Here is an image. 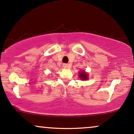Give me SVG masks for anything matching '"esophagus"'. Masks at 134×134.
<instances>
[{
    "mask_svg": "<svg viewBox=\"0 0 134 134\" xmlns=\"http://www.w3.org/2000/svg\"><path fill=\"white\" fill-rule=\"evenodd\" d=\"M63 66L64 68H66V69H69L71 68V65H70V64H63Z\"/></svg>",
    "mask_w": 134,
    "mask_h": 134,
    "instance_id": "34e87169",
    "label": "esophagus"
}]
</instances>
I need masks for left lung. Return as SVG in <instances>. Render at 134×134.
<instances>
[{
  "mask_svg": "<svg viewBox=\"0 0 134 134\" xmlns=\"http://www.w3.org/2000/svg\"><path fill=\"white\" fill-rule=\"evenodd\" d=\"M79 77L82 80H86L88 79V74L85 71H81L79 72Z\"/></svg>",
  "mask_w": 134,
  "mask_h": 134,
  "instance_id": "obj_1",
  "label": "left lung"
}]
</instances>
